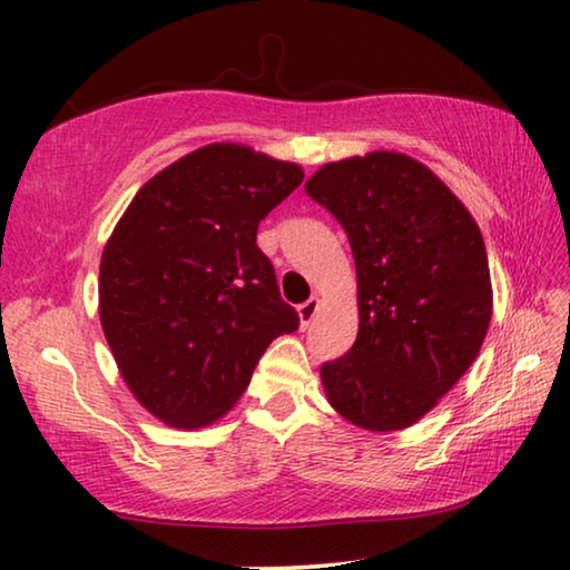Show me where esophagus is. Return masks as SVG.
Here are the masks:
<instances>
[{
  "mask_svg": "<svg viewBox=\"0 0 570 570\" xmlns=\"http://www.w3.org/2000/svg\"><path fill=\"white\" fill-rule=\"evenodd\" d=\"M320 306H322V298H320V296H312V298H308V302H304L302 306L296 308V314H298V324H302L304 330H306L308 324L314 322V316L320 314Z\"/></svg>",
  "mask_w": 570,
  "mask_h": 570,
  "instance_id": "1",
  "label": "esophagus"
}]
</instances>
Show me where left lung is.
<instances>
[{
    "instance_id": "8db88e82",
    "label": "left lung",
    "mask_w": 570,
    "mask_h": 570,
    "mask_svg": "<svg viewBox=\"0 0 570 570\" xmlns=\"http://www.w3.org/2000/svg\"><path fill=\"white\" fill-rule=\"evenodd\" d=\"M304 188L340 220L356 266L360 332L322 366L326 400L362 430L410 428L455 387L485 340V240L455 193L404 153L326 163Z\"/></svg>"
}]
</instances>
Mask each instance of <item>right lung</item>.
Listing matches in <instances>:
<instances>
[{
    "instance_id": "add662e5",
    "label": "right lung",
    "mask_w": 570,
    "mask_h": 570,
    "mask_svg": "<svg viewBox=\"0 0 570 570\" xmlns=\"http://www.w3.org/2000/svg\"><path fill=\"white\" fill-rule=\"evenodd\" d=\"M302 180L296 163L210 142L125 208L100 258V324L153 417L178 430L220 420L266 346L298 330L256 230Z\"/></svg>"
}]
</instances>
